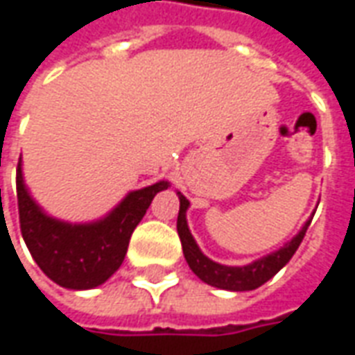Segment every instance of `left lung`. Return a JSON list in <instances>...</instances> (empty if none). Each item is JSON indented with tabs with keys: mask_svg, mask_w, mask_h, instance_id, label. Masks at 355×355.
<instances>
[{
	"mask_svg": "<svg viewBox=\"0 0 355 355\" xmlns=\"http://www.w3.org/2000/svg\"><path fill=\"white\" fill-rule=\"evenodd\" d=\"M178 198H180V209H178L177 230L178 236H180V243H182L186 262H188V266L192 268V272L200 277L201 282L209 283L213 287H218V289L253 291L257 287H261L262 283H266L270 277H274L291 261V257L297 253L298 245L302 243L306 230H308V226L312 223V220H308L302 226V230L298 232V236L291 239L287 245L282 247L275 253L268 254L261 261L241 268L223 266V264L209 261L207 257L200 251V247L196 245L192 234L188 230V224H186V209H188L190 203H188L184 196H178Z\"/></svg>",
	"mask_w": 355,
	"mask_h": 355,
	"instance_id": "1",
	"label": "left lung"
}]
</instances>
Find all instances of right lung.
I'll list each match as a JSON object with an SVG mask.
<instances>
[{
	"instance_id": "1",
	"label": "right lung",
	"mask_w": 355,
	"mask_h": 355,
	"mask_svg": "<svg viewBox=\"0 0 355 355\" xmlns=\"http://www.w3.org/2000/svg\"><path fill=\"white\" fill-rule=\"evenodd\" d=\"M157 182L131 192L104 220L94 224H66L51 218L37 207L17 167V201L22 238L43 274L66 289H93L121 266L131 234L146 215L157 192Z\"/></svg>"
}]
</instances>
